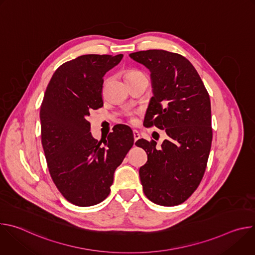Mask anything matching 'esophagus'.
<instances>
[{
    "instance_id": "esophagus-1",
    "label": "esophagus",
    "mask_w": 255,
    "mask_h": 255,
    "mask_svg": "<svg viewBox=\"0 0 255 255\" xmlns=\"http://www.w3.org/2000/svg\"><path fill=\"white\" fill-rule=\"evenodd\" d=\"M133 138H134V141H137L140 138V134L137 130H133Z\"/></svg>"
}]
</instances>
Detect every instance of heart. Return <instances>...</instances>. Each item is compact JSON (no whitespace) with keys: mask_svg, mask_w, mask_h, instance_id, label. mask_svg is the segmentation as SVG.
<instances>
[{"mask_svg":"<svg viewBox=\"0 0 255 255\" xmlns=\"http://www.w3.org/2000/svg\"><path fill=\"white\" fill-rule=\"evenodd\" d=\"M142 75H144V74H143V72L139 71V70L130 69V70H128V71L126 72V74H125V79H126V82H127V81H129V80H131V79L137 78V77H139V76H142ZM126 115H127V117H128V121H129V123H131V124H134V123L136 122V118H135V115H134V113L128 112Z\"/></svg>","mask_w":255,"mask_h":255,"instance_id":"heart-1","label":"heart"}]
</instances>
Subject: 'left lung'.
<instances>
[{
    "label": "left lung",
    "instance_id": "left-lung-1",
    "mask_svg": "<svg viewBox=\"0 0 255 255\" xmlns=\"http://www.w3.org/2000/svg\"><path fill=\"white\" fill-rule=\"evenodd\" d=\"M151 72L153 97L143 125L165 130L161 147L154 140L135 145L147 153L139 169L143 192L160 206L188 200L204 176L212 144L211 102L194 65L183 55L160 49L130 54Z\"/></svg>",
    "mask_w": 255,
    "mask_h": 255
}]
</instances>
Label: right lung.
<instances>
[{"mask_svg":"<svg viewBox=\"0 0 255 255\" xmlns=\"http://www.w3.org/2000/svg\"><path fill=\"white\" fill-rule=\"evenodd\" d=\"M123 54H86L61 64L53 74L40 108L41 143L54 185L71 204L90 207L110 194L114 171L134 143L126 125L107 140H96L87 120L103 107V83Z\"/></svg>","mask_w":255,"mask_h":255,"instance_id":"right-lung-1","label":"right lung"}]
</instances>
